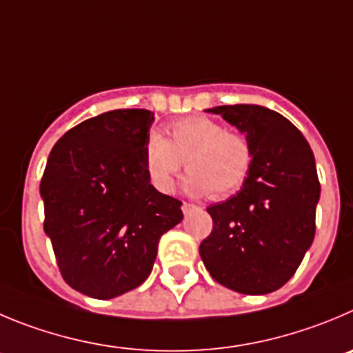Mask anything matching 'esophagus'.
Masks as SVG:
<instances>
[{
    "label": "esophagus",
    "instance_id": "34e87169",
    "mask_svg": "<svg viewBox=\"0 0 353 353\" xmlns=\"http://www.w3.org/2000/svg\"><path fill=\"white\" fill-rule=\"evenodd\" d=\"M181 209H183V212H184V214H190V212H192V210H195V209H196V205H195V203L183 202V207H181Z\"/></svg>",
    "mask_w": 353,
    "mask_h": 353
}]
</instances>
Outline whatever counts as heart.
Returning a JSON list of instances; mask_svg holds the SVG:
<instances>
[{
	"instance_id": "b5f03b06",
	"label": "heart",
	"mask_w": 353,
	"mask_h": 353,
	"mask_svg": "<svg viewBox=\"0 0 353 353\" xmlns=\"http://www.w3.org/2000/svg\"><path fill=\"white\" fill-rule=\"evenodd\" d=\"M170 139L151 132L144 143V167L158 192L169 193L186 161L184 192L225 199L245 183L252 167V146L243 134L226 130L203 114L179 118L169 127Z\"/></svg>"
}]
</instances>
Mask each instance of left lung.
<instances>
[{
  "mask_svg": "<svg viewBox=\"0 0 353 353\" xmlns=\"http://www.w3.org/2000/svg\"><path fill=\"white\" fill-rule=\"evenodd\" d=\"M235 125L252 146V167L236 195L207 207L212 232L200 258L212 279L242 294L281 289L315 236L321 183L301 132L276 111L256 104L207 110Z\"/></svg>",
  "mask_w": 353,
  "mask_h": 353,
  "instance_id": "obj_1",
  "label": "left lung"
}]
</instances>
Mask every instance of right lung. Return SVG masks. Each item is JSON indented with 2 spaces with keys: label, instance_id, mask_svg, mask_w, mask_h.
Instances as JSON below:
<instances>
[{
  "label": "right lung",
  "instance_id": "right-lung-1",
  "mask_svg": "<svg viewBox=\"0 0 353 353\" xmlns=\"http://www.w3.org/2000/svg\"><path fill=\"white\" fill-rule=\"evenodd\" d=\"M154 113L114 110L68 130L52 148L39 193L43 230L72 289L111 299L150 276L160 236L181 223L177 199L150 183L144 143Z\"/></svg>",
  "mask_w": 353,
  "mask_h": 353
}]
</instances>
